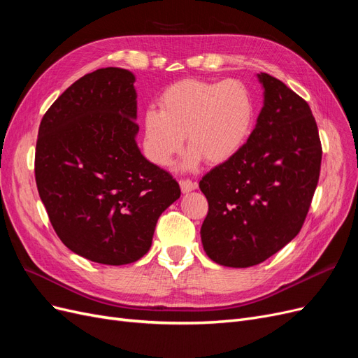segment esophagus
<instances>
[{"label":"esophagus","mask_w":358,"mask_h":358,"mask_svg":"<svg viewBox=\"0 0 358 358\" xmlns=\"http://www.w3.org/2000/svg\"><path fill=\"white\" fill-rule=\"evenodd\" d=\"M180 189H182L183 194L191 192V191L196 189V182H192V180H189V179L180 180Z\"/></svg>","instance_id":"obj_1"}]
</instances>
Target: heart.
I'll list each match as a JSON object with an SVG mask.
<instances>
[{
  "mask_svg": "<svg viewBox=\"0 0 358 358\" xmlns=\"http://www.w3.org/2000/svg\"><path fill=\"white\" fill-rule=\"evenodd\" d=\"M256 105L248 85L238 80H182L159 97V109L143 115V145L151 162L167 167L182 150L189 151L182 167L194 170L207 158L225 163L236 157L252 136Z\"/></svg>",
  "mask_w": 358,
  "mask_h": 358,
  "instance_id": "obj_1",
  "label": "heart"
}]
</instances>
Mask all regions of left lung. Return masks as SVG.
I'll use <instances>...</instances> for the list:
<instances>
[{"label": "left lung", "mask_w": 358, "mask_h": 358, "mask_svg": "<svg viewBox=\"0 0 358 358\" xmlns=\"http://www.w3.org/2000/svg\"><path fill=\"white\" fill-rule=\"evenodd\" d=\"M256 77L264 106L250 139L200 180L208 201L200 231L204 252L231 268L261 264L298 236L322 166L310 105L269 73Z\"/></svg>", "instance_id": "left-lung-1"}]
</instances>
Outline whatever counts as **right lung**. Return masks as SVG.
<instances>
[{"instance_id": "add662e5", "label": "right lung", "mask_w": 358, "mask_h": 358, "mask_svg": "<svg viewBox=\"0 0 358 358\" xmlns=\"http://www.w3.org/2000/svg\"><path fill=\"white\" fill-rule=\"evenodd\" d=\"M136 77L102 68L62 93L41 120L35 180L69 250L103 265L136 262L179 183L142 155Z\"/></svg>"}]
</instances>
